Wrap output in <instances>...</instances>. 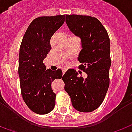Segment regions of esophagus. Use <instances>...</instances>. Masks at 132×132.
<instances>
[{
	"mask_svg": "<svg viewBox=\"0 0 132 132\" xmlns=\"http://www.w3.org/2000/svg\"><path fill=\"white\" fill-rule=\"evenodd\" d=\"M66 70H67V69H62V72H63V74H64V73H65V72H66Z\"/></svg>",
	"mask_w": 132,
	"mask_h": 132,
	"instance_id": "1",
	"label": "esophagus"
}]
</instances>
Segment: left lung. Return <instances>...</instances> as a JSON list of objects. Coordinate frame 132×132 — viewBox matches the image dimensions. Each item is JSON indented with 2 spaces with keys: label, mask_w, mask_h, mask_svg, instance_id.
Returning <instances> with one entry per match:
<instances>
[{
  "label": "left lung",
  "mask_w": 132,
  "mask_h": 132,
  "mask_svg": "<svg viewBox=\"0 0 132 132\" xmlns=\"http://www.w3.org/2000/svg\"><path fill=\"white\" fill-rule=\"evenodd\" d=\"M69 30L81 38L79 69L86 73L84 79L74 69H69L62 80L73 108L81 112L94 111L101 104L109 86L110 40L97 18L88 15H66Z\"/></svg>",
  "instance_id": "obj_1"
}]
</instances>
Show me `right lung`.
I'll list each match as a JSON object with an SVG mask.
<instances>
[{"mask_svg": "<svg viewBox=\"0 0 132 132\" xmlns=\"http://www.w3.org/2000/svg\"><path fill=\"white\" fill-rule=\"evenodd\" d=\"M64 21L65 15L36 18L21 42L18 61L21 94L28 107L36 114H48L55 106L56 94L51 84L63 78V73L59 69H46L44 59L51 50V38Z\"/></svg>", "mask_w": 132, "mask_h": 132, "instance_id": "add662e5", "label": "right lung"}]
</instances>
